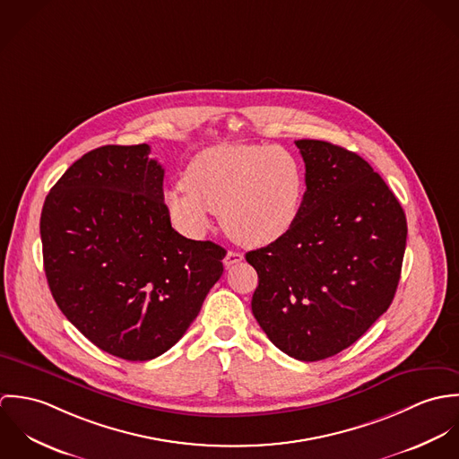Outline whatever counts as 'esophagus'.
<instances>
[{"label": "esophagus", "instance_id": "esophagus-1", "mask_svg": "<svg viewBox=\"0 0 459 459\" xmlns=\"http://www.w3.org/2000/svg\"><path fill=\"white\" fill-rule=\"evenodd\" d=\"M244 260V255L242 253H237V251H230L224 258V264L226 266H231V264H237Z\"/></svg>", "mask_w": 459, "mask_h": 459}]
</instances>
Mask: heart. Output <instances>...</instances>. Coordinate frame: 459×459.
<instances>
[{
  "instance_id": "b5f03b06",
  "label": "heart",
  "mask_w": 459,
  "mask_h": 459,
  "mask_svg": "<svg viewBox=\"0 0 459 459\" xmlns=\"http://www.w3.org/2000/svg\"><path fill=\"white\" fill-rule=\"evenodd\" d=\"M304 193L306 173L291 152L270 144H221L189 160L184 187L166 193V206L187 235H203L212 213H221L235 242L264 247L297 224Z\"/></svg>"
}]
</instances>
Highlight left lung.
Returning <instances> with one entry per match:
<instances>
[{"instance_id": "obj_1", "label": "left lung", "mask_w": 459, "mask_h": 459, "mask_svg": "<svg viewBox=\"0 0 459 459\" xmlns=\"http://www.w3.org/2000/svg\"><path fill=\"white\" fill-rule=\"evenodd\" d=\"M306 164L300 217L281 240L246 255L258 272L253 315L286 355L315 362L351 346L391 306L406 217L357 153L299 139Z\"/></svg>"}]
</instances>
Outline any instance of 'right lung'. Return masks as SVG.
<instances>
[{
    "instance_id": "add662e5",
    "label": "right lung",
    "mask_w": 459,
    "mask_h": 459,
    "mask_svg": "<svg viewBox=\"0 0 459 459\" xmlns=\"http://www.w3.org/2000/svg\"><path fill=\"white\" fill-rule=\"evenodd\" d=\"M148 144L84 153L44 201L40 237L51 293L100 350L132 360L168 351L222 275L226 251L171 228L164 168Z\"/></svg>"
}]
</instances>
